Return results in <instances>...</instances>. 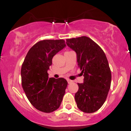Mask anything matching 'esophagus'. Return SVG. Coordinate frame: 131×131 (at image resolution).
Segmentation results:
<instances>
[{"label": "esophagus", "mask_w": 131, "mask_h": 131, "mask_svg": "<svg viewBox=\"0 0 131 131\" xmlns=\"http://www.w3.org/2000/svg\"><path fill=\"white\" fill-rule=\"evenodd\" d=\"M67 81H68V84H71V83H73V81L70 80V79H67Z\"/></svg>", "instance_id": "esophagus-1"}]
</instances>
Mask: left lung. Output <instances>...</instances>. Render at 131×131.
Masks as SVG:
<instances>
[{
    "label": "left lung",
    "instance_id": "1",
    "mask_svg": "<svg viewBox=\"0 0 131 131\" xmlns=\"http://www.w3.org/2000/svg\"><path fill=\"white\" fill-rule=\"evenodd\" d=\"M67 44L77 54L78 67L84 76L75 94L78 108L88 113L101 108L110 89L112 73L102 48L89 37L81 36L67 39Z\"/></svg>",
    "mask_w": 131,
    "mask_h": 131
}]
</instances>
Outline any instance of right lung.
<instances>
[{
  "label": "right lung",
  "instance_id": "1",
  "mask_svg": "<svg viewBox=\"0 0 131 131\" xmlns=\"http://www.w3.org/2000/svg\"><path fill=\"white\" fill-rule=\"evenodd\" d=\"M66 46L63 39L40 40L28 51L21 70V84L30 103L37 110L51 113L60 106L68 82L49 78L52 58Z\"/></svg>",
  "mask_w": 131,
  "mask_h": 131
}]
</instances>
